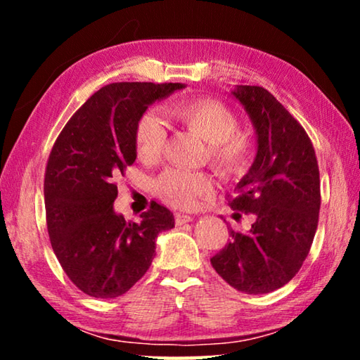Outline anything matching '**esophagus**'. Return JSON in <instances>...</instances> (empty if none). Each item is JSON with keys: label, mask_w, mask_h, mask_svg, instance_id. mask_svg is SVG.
I'll return each mask as SVG.
<instances>
[{"label": "esophagus", "mask_w": 360, "mask_h": 360, "mask_svg": "<svg viewBox=\"0 0 360 360\" xmlns=\"http://www.w3.org/2000/svg\"><path fill=\"white\" fill-rule=\"evenodd\" d=\"M192 221H193V217L188 214H176V217H174L176 225H184V224L192 222Z\"/></svg>", "instance_id": "1"}]
</instances>
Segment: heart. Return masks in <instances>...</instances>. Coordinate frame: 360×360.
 Returning a JSON list of instances; mask_svg holds the SVG:
<instances>
[{
	"label": "heart",
	"mask_w": 360,
	"mask_h": 360,
	"mask_svg": "<svg viewBox=\"0 0 360 360\" xmlns=\"http://www.w3.org/2000/svg\"><path fill=\"white\" fill-rule=\"evenodd\" d=\"M167 115L208 143V162L224 179H240L251 168L255 144L246 133L238 131V117L221 101L193 98L174 103ZM167 124L154 111L139 119L135 131L136 154L146 163L160 158L167 144ZM157 191L178 208H193L200 198L212 193L208 174L186 169H167L157 181Z\"/></svg>",
	"instance_id": "obj_1"
}]
</instances>
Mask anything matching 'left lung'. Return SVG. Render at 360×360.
<instances>
[{"mask_svg":"<svg viewBox=\"0 0 360 360\" xmlns=\"http://www.w3.org/2000/svg\"><path fill=\"white\" fill-rule=\"evenodd\" d=\"M230 94L252 122L257 154L229 205L255 221L248 233L230 230L211 265L231 288L260 295L288 284L307 259L319 219V168L307 131L268 90L236 85Z\"/></svg>","mask_w":360,"mask_h":360,"instance_id":"8db88e82","label":"left lung"}]
</instances>
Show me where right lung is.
<instances>
[{
	"mask_svg": "<svg viewBox=\"0 0 360 360\" xmlns=\"http://www.w3.org/2000/svg\"><path fill=\"white\" fill-rule=\"evenodd\" d=\"M184 87L109 84L77 109L53 144L44 178L49 238L84 294H125L149 270L158 233L174 227L173 212L155 202L141 221L127 222L114 211V181L136 160L135 131L146 109Z\"/></svg>",
	"mask_w": 360,
	"mask_h": 360,
	"instance_id": "obj_1",
	"label": "right lung"
}]
</instances>
